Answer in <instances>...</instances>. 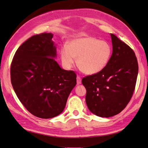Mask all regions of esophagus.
Returning <instances> with one entry per match:
<instances>
[{
    "label": "esophagus",
    "instance_id": "1",
    "mask_svg": "<svg viewBox=\"0 0 148 148\" xmlns=\"http://www.w3.org/2000/svg\"><path fill=\"white\" fill-rule=\"evenodd\" d=\"M81 83V78L79 76H77V84H80Z\"/></svg>",
    "mask_w": 148,
    "mask_h": 148
}]
</instances>
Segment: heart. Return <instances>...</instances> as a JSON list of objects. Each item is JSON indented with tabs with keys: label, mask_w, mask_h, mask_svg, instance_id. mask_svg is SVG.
I'll return each instance as SVG.
<instances>
[{
	"label": "heart",
	"mask_w": 148,
	"mask_h": 148,
	"mask_svg": "<svg viewBox=\"0 0 148 148\" xmlns=\"http://www.w3.org/2000/svg\"><path fill=\"white\" fill-rule=\"evenodd\" d=\"M111 54V46L108 42L92 37L72 40L69 47L64 46L60 50L62 62L66 68H71L77 58L78 67L88 75L98 73L104 69Z\"/></svg>",
	"instance_id": "b5f03b06"
}]
</instances>
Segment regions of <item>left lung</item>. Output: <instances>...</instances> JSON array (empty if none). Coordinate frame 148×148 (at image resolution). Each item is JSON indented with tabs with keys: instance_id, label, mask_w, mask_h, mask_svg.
I'll list each match as a JSON object with an SVG mask.
<instances>
[{
	"instance_id": "8db88e82",
	"label": "left lung",
	"mask_w": 148,
	"mask_h": 148,
	"mask_svg": "<svg viewBox=\"0 0 148 148\" xmlns=\"http://www.w3.org/2000/svg\"><path fill=\"white\" fill-rule=\"evenodd\" d=\"M111 36L112 53L108 64L82 79L88 108L103 118L118 114L126 108L136 88L139 69L134 50L114 34Z\"/></svg>"
}]
</instances>
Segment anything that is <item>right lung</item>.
<instances>
[{
	"mask_svg": "<svg viewBox=\"0 0 148 148\" xmlns=\"http://www.w3.org/2000/svg\"><path fill=\"white\" fill-rule=\"evenodd\" d=\"M51 33L33 36L19 47L11 65V81L18 99L28 111L49 119L64 111L76 84L73 71L60 68L53 58L56 49Z\"/></svg>",
	"mask_w": 148,
	"mask_h": 148,
	"instance_id": "obj_1",
	"label": "right lung"
}]
</instances>
